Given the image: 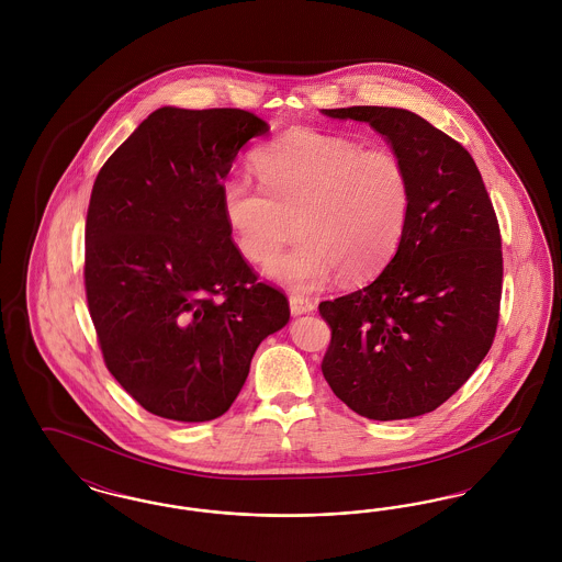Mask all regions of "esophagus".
<instances>
[{
	"label": "esophagus",
	"mask_w": 562,
	"mask_h": 562,
	"mask_svg": "<svg viewBox=\"0 0 562 562\" xmlns=\"http://www.w3.org/2000/svg\"><path fill=\"white\" fill-rule=\"evenodd\" d=\"M289 303H291V312H293L294 316L307 314V312H314V310H316V303H314L312 299L303 296V294H291V296H289Z\"/></svg>",
	"instance_id": "obj_1"
}]
</instances>
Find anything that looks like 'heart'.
<instances>
[{"mask_svg": "<svg viewBox=\"0 0 562 562\" xmlns=\"http://www.w3.org/2000/svg\"><path fill=\"white\" fill-rule=\"evenodd\" d=\"M261 186L229 177L223 213L241 255L266 261L294 232L299 241L269 261V276L312 289L335 271L356 282L383 268L401 244L413 183L408 166L392 147L294 131L255 156Z\"/></svg>", "mask_w": 562, "mask_h": 562, "instance_id": "heart-1", "label": "heart"}]
</instances>
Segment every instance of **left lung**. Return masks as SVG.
<instances>
[{
	"label": "left lung",
	"mask_w": 562,
	"mask_h": 562,
	"mask_svg": "<svg viewBox=\"0 0 562 562\" xmlns=\"http://www.w3.org/2000/svg\"><path fill=\"white\" fill-rule=\"evenodd\" d=\"M367 122L411 172V213L376 280L322 301L330 344L322 374L339 401L374 422L426 415L449 401L493 346L504 284L502 234L468 149L417 113L322 109Z\"/></svg>",
	"instance_id": "1"
}]
</instances>
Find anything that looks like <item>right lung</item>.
Here are the masks:
<instances>
[{
    "label": "right lung",
    "instance_id": "add662e5",
    "mask_svg": "<svg viewBox=\"0 0 562 562\" xmlns=\"http://www.w3.org/2000/svg\"><path fill=\"white\" fill-rule=\"evenodd\" d=\"M269 126L244 109L154 111L97 175L83 286L109 373L145 411L211 422L240 394L289 299L232 240L221 189Z\"/></svg>",
    "mask_w": 562,
    "mask_h": 562
}]
</instances>
